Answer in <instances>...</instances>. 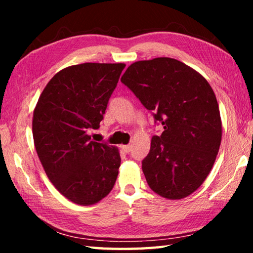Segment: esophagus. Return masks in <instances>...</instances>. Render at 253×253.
Instances as JSON below:
<instances>
[{
    "label": "esophagus",
    "instance_id": "34e87169",
    "mask_svg": "<svg viewBox=\"0 0 253 253\" xmlns=\"http://www.w3.org/2000/svg\"><path fill=\"white\" fill-rule=\"evenodd\" d=\"M122 149H123V151L125 152V153H129V152L131 151V146H130V145H123Z\"/></svg>",
    "mask_w": 253,
    "mask_h": 253
}]
</instances>
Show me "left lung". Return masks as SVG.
Masks as SVG:
<instances>
[{
    "label": "left lung",
    "mask_w": 253,
    "mask_h": 253,
    "mask_svg": "<svg viewBox=\"0 0 253 253\" xmlns=\"http://www.w3.org/2000/svg\"><path fill=\"white\" fill-rule=\"evenodd\" d=\"M121 80L164 128L142 163L149 187L169 200L186 198L219 153L222 123L213 89L193 68L166 57L131 63Z\"/></svg>",
    "instance_id": "8db88e82"
}]
</instances>
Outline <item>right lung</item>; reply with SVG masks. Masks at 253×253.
<instances>
[{
    "instance_id": "add662e5",
    "label": "right lung",
    "mask_w": 253,
    "mask_h": 253,
    "mask_svg": "<svg viewBox=\"0 0 253 253\" xmlns=\"http://www.w3.org/2000/svg\"><path fill=\"white\" fill-rule=\"evenodd\" d=\"M125 63L85 62L67 67L46 84L33 111L34 146L46 176L63 196L92 205L116 183L117 147L91 140Z\"/></svg>"
}]
</instances>
